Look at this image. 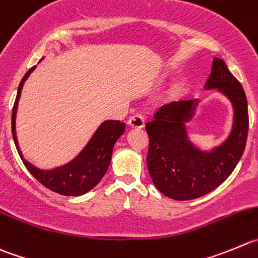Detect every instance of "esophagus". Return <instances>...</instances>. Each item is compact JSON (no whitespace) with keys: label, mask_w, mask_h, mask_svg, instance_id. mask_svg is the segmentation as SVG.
<instances>
[{"label":"esophagus","mask_w":258,"mask_h":258,"mask_svg":"<svg viewBox=\"0 0 258 258\" xmlns=\"http://www.w3.org/2000/svg\"><path fill=\"white\" fill-rule=\"evenodd\" d=\"M129 125H131L132 127H137V129H141V127L144 126V117L143 115L139 114V112H137V114H134L133 116H131V119H129Z\"/></svg>","instance_id":"1"}]
</instances>
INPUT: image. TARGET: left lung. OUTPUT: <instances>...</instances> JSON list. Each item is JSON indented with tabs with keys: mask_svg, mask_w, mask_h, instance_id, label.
Segmentation results:
<instances>
[{
	"mask_svg": "<svg viewBox=\"0 0 258 258\" xmlns=\"http://www.w3.org/2000/svg\"><path fill=\"white\" fill-rule=\"evenodd\" d=\"M217 88L233 105V126L227 141L212 151H200L190 142L186 122L198 100H180L159 107L146 124L149 137L147 166L157 190L175 200L207 195L224 182L246 148L248 106L243 87L220 58L213 60L205 90Z\"/></svg>",
	"mask_w": 258,
	"mask_h": 258,
	"instance_id": "1",
	"label": "left lung"
}]
</instances>
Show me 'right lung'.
Returning <instances> with one entry per match:
<instances>
[{
    "instance_id": "add662e5",
    "label": "right lung",
    "mask_w": 258,
    "mask_h": 258,
    "mask_svg": "<svg viewBox=\"0 0 258 258\" xmlns=\"http://www.w3.org/2000/svg\"><path fill=\"white\" fill-rule=\"evenodd\" d=\"M35 70V66L31 67L25 73L21 80L19 88H17L16 100L12 107V137H14L15 146L20 154L21 161L24 162L29 172L49 190L66 196H80L88 192L101 181L104 175L111 162L112 149L117 139L122 136L125 131V124L120 122V120H106L99 126L92 138L90 139L85 148L81 151L76 158L68 162L64 166L54 168V170H40L26 161L19 148L16 137V111L19 99H20L21 90L24 82L30 76V73Z\"/></svg>"
}]
</instances>
